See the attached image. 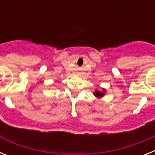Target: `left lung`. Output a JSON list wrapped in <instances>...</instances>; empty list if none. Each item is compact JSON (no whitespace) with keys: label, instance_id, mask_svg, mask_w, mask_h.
I'll return each mask as SVG.
<instances>
[{"label":"left lung","instance_id":"1","mask_svg":"<svg viewBox=\"0 0 155 155\" xmlns=\"http://www.w3.org/2000/svg\"><path fill=\"white\" fill-rule=\"evenodd\" d=\"M104 91H105V90L103 89V91H94V95H95V96H97V97H102L104 95Z\"/></svg>","mask_w":155,"mask_h":155}]
</instances>
